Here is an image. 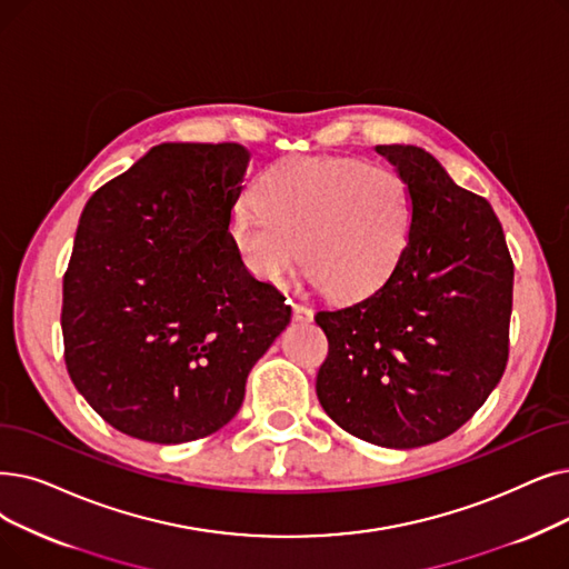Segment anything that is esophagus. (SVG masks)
Wrapping results in <instances>:
<instances>
[{
    "label": "esophagus",
    "mask_w": 569,
    "mask_h": 569,
    "mask_svg": "<svg viewBox=\"0 0 569 569\" xmlns=\"http://www.w3.org/2000/svg\"><path fill=\"white\" fill-rule=\"evenodd\" d=\"M292 318L300 320V323H309V320H313V309H311L309 305L295 302V305H292Z\"/></svg>",
    "instance_id": "1"
}]
</instances>
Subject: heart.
<instances>
[{"instance_id": "b5f03b06", "label": "heart", "mask_w": 569, "mask_h": 569, "mask_svg": "<svg viewBox=\"0 0 569 569\" xmlns=\"http://www.w3.org/2000/svg\"><path fill=\"white\" fill-rule=\"evenodd\" d=\"M256 200L230 216V239L258 281L300 260L309 281L356 300L388 281L409 249L413 194L402 174L353 158L295 156L262 171Z\"/></svg>"}]
</instances>
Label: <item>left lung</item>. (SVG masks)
<instances>
[{
	"mask_svg": "<svg viewBox=\"0 0 569 569\" xmlns=\"http://www.w3.org/2000/svg\"><path fill=\"white\" fill-rule=\"evenodd\" d=\"M377 153L411 188V241L383 286L316 313L328 337L316 395L349 435L416 449L465 426L502 379L513 262L492 207L428 151L390 143Z\"/></svg>",
	"mask_w": 569,
	"mask_h": 569,
	"instance_id": "8db88e82",
	"label": "left lung"
}]
</instances>
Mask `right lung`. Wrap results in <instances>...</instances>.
<instances>
[{
	"label": "right lung",
	"mask_w": 569,
	"mask_h": 569,
	"mask_svg": "<svg viewBox=\"0 0 569 569\" xmlns=\"http://www.w3.org/2000/svg\"><path fill=\"white\" fill-rule=\"evenodd\" d=\"M249 160L239 143H160L81 213L62 281L64 362L120 432L153 443L213 435L290 323L283 295L230 239Z\"/></svg>",
	"instance_id": "obj_1"
}]
</instances>
